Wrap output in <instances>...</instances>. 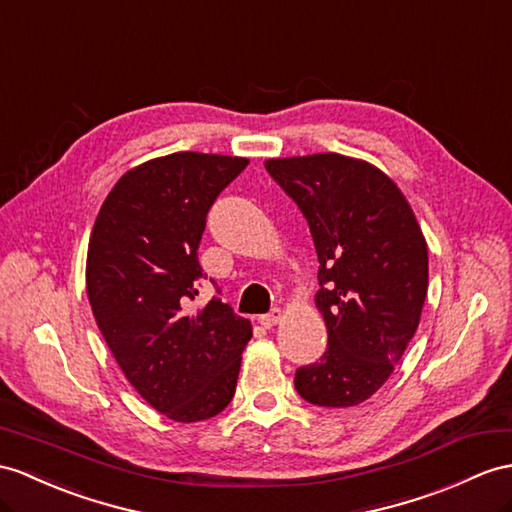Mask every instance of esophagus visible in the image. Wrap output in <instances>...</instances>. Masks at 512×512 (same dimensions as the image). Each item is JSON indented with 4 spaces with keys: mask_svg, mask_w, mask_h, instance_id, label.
<instances>
[{
    "mask_svg": "<svg viewBox=\"0 0 512 512\" xmlns=\"http://www.w3.org/2000/svg\"><path fill=\"white\" fill-rule=\"evenodd\" d=\"M282 317H284L282 310H280V308H273L271 313L260 315V317H258V323H260V326H263V328H273V326H276V323L282 321Z\"/></svg>",
    "mask_w": 512,
    "mask_h": 512,
    "instance_id": "esophagus-1",
    "label": "esophagus"
}]
</instances>
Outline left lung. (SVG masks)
Segmentation results:
<instances>
[{"mask_svg":"<svg viewBox=\"0 0 512 512\" xmlns=\"http://www.w3.org/2000/svg\"><path fill=\"white\" fill-rule=\"evenodd\" d=\"M265 167L304 213L319 258L315 306L328 350L295 371V389L315 406L363 404L389 380L426 302L428 245L417 217L367 160L326 152Z\"/></svg>","mask_w":512,"mask_h":512,"instance_id":"8db88e82","label":"left lung"}]
</instances>
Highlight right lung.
I'll list each match as a JSON object with an SVG mask.
<instances>
[{
	"label": "right lung",
	"mask_w": 512,
	"mask_h": 512,
	"mask_svg": "<svg viewBox=\"0 0 512 512\" xmlns=\"http://www.w3.org/2000/svg\"><path fill=\"white\" fill-rule=\"evenodd\" d=\"M247 162L199 152L147 160L112 186L91 232L86 295L97 328L136 393L180 423L232 402L252 339V323L228 304H191L206 215Z\"/></svg>",
	"instance_id": "obj_1"
}]
</instances>
